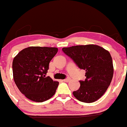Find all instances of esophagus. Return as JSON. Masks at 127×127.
<instances>
[{
	"label": "esophagus",
	"instance_id": "obj_1",
	"mask_svg": "<svg viewBox=\"0 0 127 127\" xmlns=\"http://www.w3.org/2000/svg\"><path fill=\"white\" fill-rule=\"evenodd\" d=\"M70 78H66V79H64V81H65V82H68V81H70Z\"/></svg>",
	"mask_w": 127,
	"mask_h": 127
}]
</instances>
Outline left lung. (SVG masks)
Here are the masks:
<instances>
[{"label":"left lung","mask_w":127,"mask_h":127,"mask_svg":"<svg viewBox=\"0 0 127 127\" xmlns=\"http://www.w3.org/2000/svg\"><path fill=\"white\" fill-rule=\"evenodd\" d=\"M62 51L79 68L86 71V79L79 81L80 87L73 92L74 97L84 103L98 100L108 89L113 76L110 53L95 44L63 48Z\"/></svg>","instance_id":"left-lung-1"}]
</instances>
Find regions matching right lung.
Here are the masks:
<instances>
[{
	"mask_svg": "<svg viewBox=\"0 0 127 127\" xmlns=\"http://www.w3.org/2000/svg\"><path fill=\"white\" fill-rule=\"evenodd\" d=\"M57 48L32 46L21 51L13 61L15 83L29 100L43 102L56 93L59 82L46 76L49 64L57 54Z\"/></svg>",
	"mask_w": 127,
	"mask_h": 127,
	"instance_id": "obj_1",
	"label": "right lung"
}]
</instances>
